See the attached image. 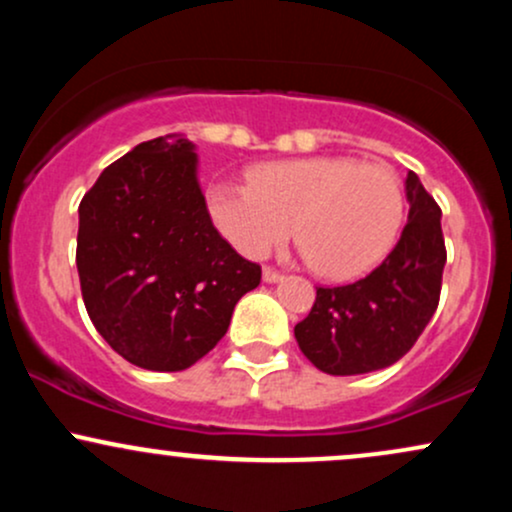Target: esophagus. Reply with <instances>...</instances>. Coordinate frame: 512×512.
I'll use <instances>...</instances> for the list:
<instances>
[{
	"label": "esophagus",
	"instance_id": "esophagus-1",
	"mask_svg": "<svg viewBox=\"0 0 512 512\" xmlns=\"http://www.w3.org/2000/svg\"><path fill=\"white\" fill-rule=\"evenodd\" d=\"M262 279L267 281V284H276V281H281V279H284V274H281V272H276V269H272V267H264V272H262Z\"/></svg>",
	"mask_w": 512,
	"mask_h": 512
}]
</instances>
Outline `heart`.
I'll return each mask as SVG.
<instances>
[{
  "label": "heart",
  "mask_w": 512,
  "mask_h": 512,
  "mask_svg": "<svg viewBox=\"0 0 512 512\" xmlns=\"http://www.w3.org/2000/svg\"><path fill=\"white\" fill-rule=\"evenodd\" d=\"M250 185L216 182L207 209L240 255H269L291 233L325 279L363 276L390 252L404 221L402 182L383 163L349 156L289 158L255 166Z\"/></svg>",
  "instance_id": "heart-1"
}]
</instances>
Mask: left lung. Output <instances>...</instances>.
Instances as JSON below:
<instances>
[{"label":"left lung","instance_id":"left-lung-1","mask_svg":"<svg viewBox=\"0 0 512 512\" xmlns=\"http://www.w3.org/2000/svg\"><path fill=\"white\" fill-rule=\"evenodd\" d=\"M409 221L383 264L346 286L317 289L313 310L296 325L301 351L330 375H361L399 361L436 313L445 267L440 207L407 173Z\"/></svg>","mask_w":512,"mask_h":512}]
</instances>
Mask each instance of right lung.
I'll return each instance as SVG.
<instances>
[{
	"label": "right lung",
	"instance_id": "right-lung-1",
	"mask_svg": "<svg viewBox=\"0 0 512 512\" xmlns=\"http://www.w3.org/2000/svg\"><path fill=\"white\" fill-rule=\"evenodd\" d=\"M76 269L98 334L161 373L207 356L262 279L211 223L182 134L137 144L103 170L79 204Z\"/></svg>",
	"mask_w": 512,
	"mask_h": 512
}]
</instances>
